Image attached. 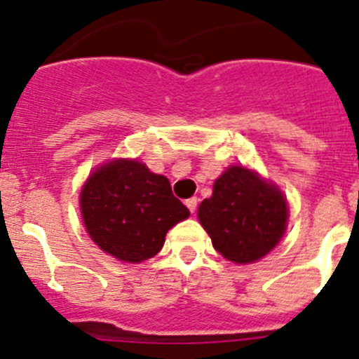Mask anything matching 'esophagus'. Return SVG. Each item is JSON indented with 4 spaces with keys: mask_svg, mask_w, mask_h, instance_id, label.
<instances>
[{
    "mask_svg": "<svg viewBox=\"0 0 359 359\" xmlns=\"http://www.w3.org/2000/svg\"><path fill=\"white\" fill-rule=\"evenodd\" d=\"M186 205H187V208H189V212L194 213L198 208V198H189V200L186 201Z\"/></svg>",
    "mask_w": 359,
    "mask_h": 359,
    "instance_id": "esophagus-1",
    "label": "esophagus"
}]
</instances>
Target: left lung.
Segmentation results:
<instances>
[{
    "instance_id": "left-lung-1",
    "label": "left lung",
    "mask_w": 359,
    "mask_h": 359,
    "mask_svg": "<svg viewBox=\"0 0 359 359\" xmlns=\"http://www.w3.org/2000/svg\"><path fill=\"white\" fill-rule=\"evenodd\" d=\"M213 248L236 264L257 262L283 238L287 198L278 186L245 166H229L198 208Z\"/></svg>"
}]
</instances>
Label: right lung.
Listing matches in <instances>:
<instances>
[{"mask_svg":"<svg viewBox=\"0 0 359 359\" xmlns=\"http://www.w3.org/2000/svg\"><path fill=\"white\" fill-rule=\"evenodd\" d=\"M83 222L100 250L139 264L154 257L189 210L172 194L166 177L137 159H112L86 179L79 194Z\"/></svg>","mask_w":359,"mask_h":359,"instance_id":"right-lung-1","label":"right lung"}]
</instances>
